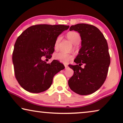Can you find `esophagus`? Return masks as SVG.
I'll use <instances>...</instances> for the list:
<instances>
[{
    "instance_id": "obj_1",
    "label": "esophagus",
    "mask_w": 123,
    "mask_h": 123,
    "mask_svg": "<svg viewBox=\"0 0 123 123\" xmlns=\"http://www.w3.org/2000/svg\"><path fill=\"white\" fill-rule=\"evenodd\" d=\"M64 66H65V68H68V65H67V64H64Z\"/></svg>"
}]
</instances>
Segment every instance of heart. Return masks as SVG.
Instances as JSON below:
<instances>
[{
  "label": "heart",
  "mask_w": 123,
  "mask_h": 123,
  "mask_svg": "<svg viewBox=\"0 0 123 123\" xmlns=\"http://www.w3.org/2000/svg\"><path fill=\"white\" fill-rule=\"evenodd\" d=\"M67 38L70 40V42L73 44H78L81 40V37L78 32L75 31L69 32L67 35ZM61 40V37L58 36L55 42L54 48L55 49H58L59 43ZM54 58L57 60L63 63H67L70 59L73 58V55L70 53H65L63 52L55 54Z\"/></svg>",
  "instance_id": "heart-1"
}]
</instances>
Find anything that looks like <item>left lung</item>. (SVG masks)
<instances>
[{
    "label": "left lung",
    "mask_w": 123,
    "mask_h": 123,
    "mask_svg": "<svg viewBox=\"0 0 123 123\" xmlns=\"http://www.w3.org/2000/svg\"><path fill=\"white\" fill-rule=\"evenodd\" d=\"M70 31H77L81 37V48L69 65L74 74L68 80L70 88L80 95H87L98 90L106 78L110 57L106 40L96 27L85 23L70 26ZM84 68L81 67L82 65Z\"/></svg>",
    "instance_id": "1"
}]
</instances>
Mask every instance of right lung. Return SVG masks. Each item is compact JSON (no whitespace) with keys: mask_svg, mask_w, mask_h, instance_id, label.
I'll list each match as a JSON object with an SVG mask.
<instances>
[{"mask_svg":"<svg viewBox=\"0 0 123 123\" xmlns=\"http://www.w3.org/2000/svg\"><path fill=\"white\" fill-rule=\"evenodd\" d=\"M69 27L62 25H34L17 38L12 56L15 76L27 91L40 93L47 90L53 83L54 76L65 68L58 60L47 64L41 58H51L57 37Z\"/></svg>","mask_w":123,"mask_h":123,"instance_id":"obj_1","label":"right lung"}]
</instances>
